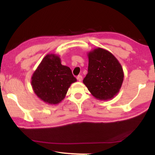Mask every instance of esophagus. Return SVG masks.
Here are the masks:
<instances>
[{
  "label": "esophagus",
  "instance_id": "1",
  "mask_svg": "<svg viewBox=\"0 0 155 155\" xmlns=\"http://www.w3.org/2000/svg\"><path fill=\"white\" fill-rule=\"evenodd\" d=\"M77 79H78V80L79 82H81L82 80V77L81 75H78V77H77Z\"/></svg>",
  "mask_w": 155,
  "mask_h": 155
}]
</instances>
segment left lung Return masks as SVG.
Returning a JSON list of instances; mask_svg holds the SVG:
<instances>
[{"label":"left lung","instance_id":"8db88e82","mask_svg":"<svg viewBox=\"0 0 155 155\" xmlns=\"http://www.w3.org/2000/svg\"><path fill=\"white\" fill-rule=\"evenodd\" d=\"M87 75L83 80L97 99L110 100L116 96L124 82V73L118 59L109 51L98 47L87 53Z\"/></svg>","mask_w":155,"mask_h":155}]
</instances>
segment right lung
Listing matches in <instances>:
<instances>
[{
	"instance_id": "right-lung-1",
	"label": "right lung",
	"mask_w": 155,
	"mask_h": 155,
	"mask_svg": "<svg viewBox=\"0 0 155 155\" xmlns=\"http://www.w3.org/2000/svg\"><path fill=\"white\" fill-rule=\"evenodd\" d=\"M76 81L71 68L61 64L60 56L55 54L46 55L31 78L34 92L50 105L61 103L71 84Z\"/></svg>"
}]
</instances>
